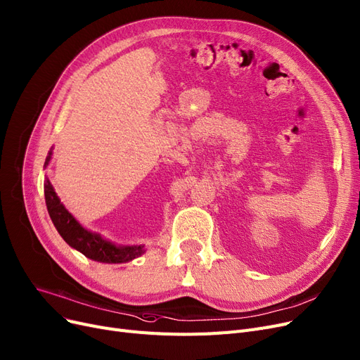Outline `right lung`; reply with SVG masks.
Returning <instances> with one entry per match:
<instances>
[{"label":"right lung","mask_w":360,"mask_h":360,"mask_svg":"<svg viewBox=\"0 0 360 360\" xmlns=\"http://www.w3.org/2000/svg\"><path fill=\"white\" fill-rule=\"evenodd\" d=\"M50 158L51 150L47 156L44 167L49 165ZM44 195L50 219L56 226L57 232L60 233V236L72 248L78 250L85 257L102 263H127L145 252L141 245L117 247L113 245V243L108 242L106 239H103L100 235L85 230L74 217H72V214L60 204V199L57 198L49 180H46L44 183Z\"/></svg>","instance_id":"right-lung-1"}]
</instances>
